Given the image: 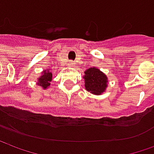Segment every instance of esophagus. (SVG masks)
Here are the masks:
<instances>
[{"mask_svg":"<svg viewBox=\"0 0 154 154\" xmlns=\"http://www.w3.org/2000/svg\"><path fill=\"white\" fill-rule=\"evenodd\" d=\"M69 65H70L71 67H73V66H75V63H73V62H70V63H69Z\"/></svg>","mask_w":154,"mask_h":154,"instance_id":"obj_1","label":"esophagus"}]
</instances>
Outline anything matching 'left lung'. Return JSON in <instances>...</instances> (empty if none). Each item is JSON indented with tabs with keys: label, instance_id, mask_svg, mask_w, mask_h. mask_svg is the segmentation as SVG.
Segmentation results:
<instances>
[{
	"label": "left lung",
	"instance_id": "left-lung-1",
	"mask_svg": "<svg viewBox=\"0 0 154 154\" xmlns=\"http://www.w3.org/2000/svg\"><path fill=\"white\" fill-rule=\"evenodd\" d=\"M85 89L93 95H101L108 87V77L97 67H90L84 72Z\"/></svg>",
	"mask_w": 154,
	"mask_h": 154
}]
</instances>
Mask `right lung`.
<instances>
[{"label": "right lung", "instance_id": "add662e5", "mask_svg": "<svg viewBox=\"0 0 154 154\" xmlns=\"http://www.w3.org/2000/svg\"><path fill=\"white\" fill-rule=\"evenodd\" d=\"M41 73H42V75H40L38 77V82H37L36 84L39 87H41V88L43 90H46L50 86V82L52 81L53 74L50 72L49 68L43 70V72Z\"/></svg>", "mask_w": 154, "mask_h": 154}]
</instances>
